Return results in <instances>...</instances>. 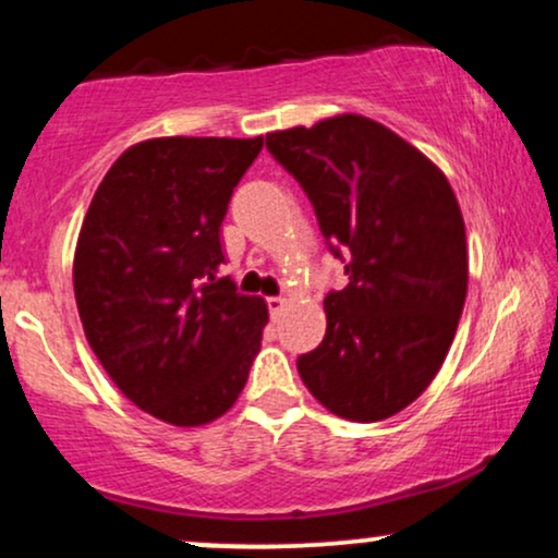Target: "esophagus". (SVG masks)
I'll list each match as a JSON object with an SVG mask.
<instances>
[{"mask_svg": "<svg viewBox=\"0 0 558 558\" xmlns=\"http://www.w3.org/2000/svg\"><path fill=\"white\" fill-rule=\"evenodd\" d=\"M283 306H286V299H280V296H267V310H270L272 317L283 315Z\"/></svg>", "mask_w": 558, "mask_h": 558, "instance_id": "obj_1", "label": "esophagus"}]
</instances>
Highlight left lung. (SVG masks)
Instances as JSON below:
<instances>
[{
  "label": "left lung",
  "instance_id": "obj_1",
  "mask_svg": "<svg viewBox=\"0 0 558 558\" xmlns=\"http://www.w3.org/2000/svg\"><path fill=\"white\" fill-rule=\"evenodd\" d=\"M349 278L323 343L296 360L312 396L354 422L393 417L433 383L466 299L462 209L446 175L386 125L338 114L267 133Z\"/></svg>",
  "mask_w": 558,
  "mask_h": 558
}]
</instances>
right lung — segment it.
Wrapping results in <instances>:
<instances>
[{
    "label": "right lung",
    "instance_id": "obj_1",
    "mask_svg": "<svg viewBox=\"0 0 558 558\" xmlns=\"http://www.w3.org/2000/svg\"><path fill=\"white\" fill-rule=\"evenodd\" d=\"M257 138H151L99 183L73 262L96 360L144 412L178 427L226 414L246 386L267 304L217 270L230 196Z\"/></svg>",
    "mask_w": 558,
    "mask_h": 558
}]
</instances>
